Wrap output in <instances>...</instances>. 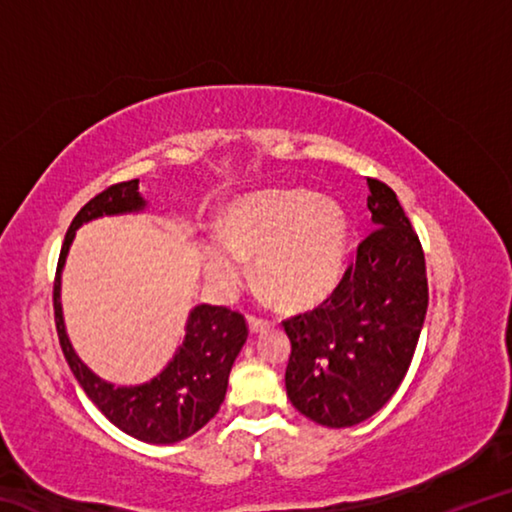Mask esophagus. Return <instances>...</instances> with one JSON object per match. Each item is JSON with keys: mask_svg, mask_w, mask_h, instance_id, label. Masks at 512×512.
Returning a JSON list of instances; mask_svg holds the SVG:
<instances>
[{"mask_svg": "<svg viewBox=\"0 0 512 512\" xmlns=\"http://www.w3.org/2000/svg\"><path fill=\"white\" fill-rule=\"evenodd\" d=\"M273 325V320H268L264 316H255V314H248V327L250 332H264V329H268Z\"/></svg>", "mask_w": 512, "mask_h": 512, "instance_id": "obj_1", "label": "esophagus"}]
</instances>
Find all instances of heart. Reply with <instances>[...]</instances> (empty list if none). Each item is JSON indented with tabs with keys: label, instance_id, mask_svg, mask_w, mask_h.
Listing matches in <instances>:
<instances>
[{
	"label": "heart",
	"instance_id": "1",
	"mask_svg": "<svg viewBox=\"0 0 512 512\" xmlns=\"http://www.w3.org/2000/svg\"><path fill=\"white\" fill-rule=\"evenodd\" d=\"M348 239L350 225L339 205L305 189H275L232 207L228 237L207 239L205 268L216 284L237 289L248 275L246 257H255L268 296L307 307L339 284Z\"/></svg>",
	"mask_w": 512,
	"mask_h": 512
}]
</instances>
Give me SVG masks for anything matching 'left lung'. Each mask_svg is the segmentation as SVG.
<instances>
[{"label":"left lung","mask_w":512,"mask_h":512,"mask_svg":"<svg viewBox=\"0 0 512 512\" xmlns=\"http://www.w3.org/2000/svg\"><path fill=\"white\" fill-rule=\"evenodd\" d=\"M372 228L336 289L282 320L287 395L309 420L352 427L391 400L411 366L429 305L424 250L397 194L366 178Z\"/></svg>","instance_id":"8db88e82"}]
</instances>
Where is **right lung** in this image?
<instances>
[{"instance_id": "add662e5", "label": "right lung", "mask_w": 512, "mask_h": 512, "mask_svg": "<svg viewBox=\"0 0 512 512\" xmlns=\"http://www.w3.org/2000/svg\"><path fill=\"white\" fill-rule=\"evenodd\" d=\"M140 180H126L103 189L85 203L69 225L63 248H60L56 280H54V318L60 348L79 379L85 395L99 406V411L128 436L144 443L171 445L185 440L203 429L225 400L228 375L239 350L248 339V323L244 314L228 307L201 305L187 320V336L176 357L149 384L133 388H117L99 379L76 357L63 325L60 311V268L65 264L74 232L85 221L101 214H119L142 210L144 201L137 192Z\"/></svg>"}]
</instances>
